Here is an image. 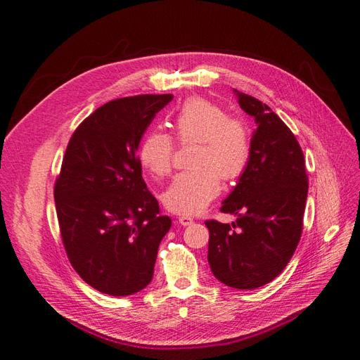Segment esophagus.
Wrapping results in <instances>:
<instances>
[{
	"label": "esophagus",
	"mask_w": 360,
	"mask_h": 360,
	"mask_svg": "<svg viewBox=\"0 0 360 360\" xmlns=\"http://www.w3.org/2000/svg\"><path fill=\"white\" fill-rule=\"evenodd\" d=\"M178 221L181 226H190L193 223V219L188 217V215H182V217L178 219Z\"/></svg>",
	"instance_id": "34e87169"
}]
</instances>
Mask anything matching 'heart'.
I'll use <instances>...</instances> for the list:
<instances>
[{
    "label": "heart",
    "mask_w": 360,
    "mask_h": 360,
    "mask_svg": "<svg viewBox=\"0 0 360 360\" xmlns=\"http://www.w3.org/2000/svg\"><path fill=\"white\" fill-rule=\"evenodd\" d=\"M179 143L194 141L188 170L178 173L162 193L166 208L176 214H199L219 196L223 181L240 178L250 160V136L244 123L205 98H190L173 117ZM174 140L152 129L139 146V160L152 176L172 170Z\"/></svg>",
    "instance_id": "obj_1"
}]
</instances>
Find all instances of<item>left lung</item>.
<instances>
[{
    "instance_id": "1",
    "label": "left lung",
    "mask_w": 360,
    "mask_h": 360,
    "mask_svg": "<svg viewBox=\"0 0 360 360\" xmlns=\"http://www.w3.org/2000/svg\"><path fill=\"white\" fill-rule=\"evenodd\" d=\"M240 107L255 117L250 160L220 211L232 224L207 220L208 262L217 279L237 290L271 282L292 258L302 237L307 174L302 148L269 107L235 90Z\"/></svg>"
}]
</instances>
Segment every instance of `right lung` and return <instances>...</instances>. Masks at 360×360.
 I'll return each instance as SVG.
<instances>
[{
    "mask_svg": "<svg viewBox=\"0 0 360 360\" xmlns=\"http://www.w3.org/2000/svg\"><path fill=\"white\" fill-rule=\"evenodd\" d=\"M173 95L110 101L72 134L54 200L68 258L91 288L125 297L149 285L172 226L141 176V136Z\"/></svg>",
    "mask_w": 360,
    "mask_h": 360,
    "instance_id": "add662e5",
    "label": "right lung"
}]
</instances>
